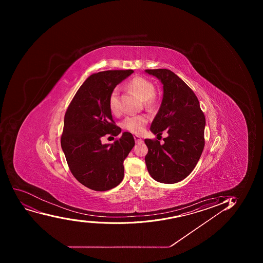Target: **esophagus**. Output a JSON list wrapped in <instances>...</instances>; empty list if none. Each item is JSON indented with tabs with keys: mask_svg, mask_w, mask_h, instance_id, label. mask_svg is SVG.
I'll return each mask as SVG.
<instances>
[{
	"mask_svg": "<svg viewBox=\"0 0 263 263\" xmlns=\"http://www.w3.org/2000/svg\"><path fill=\"white\" fill-rule=\"evenodd\" d=\"M134 138H135V141H136V143H141L142 142V139L138 136H134Z\"/></svg>",
	"mask_w": 263,
	"mask_h": 263,
	"instance_id": "obj_1",
	"label": "esophagus"
}]
</instances>
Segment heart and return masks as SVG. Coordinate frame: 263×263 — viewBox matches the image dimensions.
<instances>
[{"label":"heart","instance_id":"obj_1","mask_svg":"<svg viewBox=\"0 0 263 263\" xmlns=\"http://www.w3.org/2000/svg\"><path fill=\"white\" fill-rule=\"evenodd\" d=\"M127 88L134 91L147 107H151L155 104V86L151 81L143 77H136L127 84ZM109 109L113 113L119 111V89H113L109 99ZM147 123L146 116H130L125 118L122 122L123 127L131 132L140 134L143 131Z\"/></svg>","mask_w":263,"mask_h":263}]
</instances>
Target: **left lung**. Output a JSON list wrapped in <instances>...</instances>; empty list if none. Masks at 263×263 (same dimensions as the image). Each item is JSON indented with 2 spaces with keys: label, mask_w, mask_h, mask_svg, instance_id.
Instances as JSON below:
<instances>
[{
  "label": "left lung",
  "mask_w": 263,
  "mask_h": 263,
  "mask_svg": "<svg viewBox=\"0 0 263 263\" xmlns=\"http://www.w3.org/2000/svg\"><path fill=\"white\" fill-rule=\"evenodd\" d=\"M163 85V99L152 122V133L168 134L164 144L146 139L149 174L157 182L176 183L192 172L202 154L205 116L194 91L169 69H146Z\"/></svg>",
  "instance_id": "left-lung-1"
}]
</instances>
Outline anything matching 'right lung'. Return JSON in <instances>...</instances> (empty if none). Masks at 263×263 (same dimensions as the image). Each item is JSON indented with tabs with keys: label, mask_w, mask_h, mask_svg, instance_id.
Returning a JSON list of instances; mask_svg holds the SVG:
<instances>
[{
	"label": "right lung",
	"mask_w": 263,
	"mask_h": 263,
	"mask_svg": "<svg viewBox=\"0 0 263 263\" xmlns=\"http://www.w3.org/2000/svg\"><path fill=\"white\" fill-rule=\"evenodd\" d=\"M133 73L127 69L94 73L81 85L66 111L62 149L73 177L91 190H111L123 179V161L135 146L132 134L123 132L113 144H103L101 138L122 132L114 124L109 95Z\"/></svg>",
	"instance_id": "1"
}]
</instances>
